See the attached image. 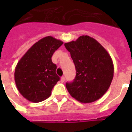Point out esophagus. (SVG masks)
Returning a JSON list of instances; mask_svg holds the SVG:
<instances>
[{"mask_svg": "<svg viewBox=\"0 0 132 132\" xmlns=\"http://www.w3.org/2000/svg\"><path fill=\"white\" fill-rule=\"evenodd\" d=\"M65 77L63 76L61 77V82H64V81H65Z\"/></svg>", "mask_w": 132, "mask_h": 132, "instance_id": "34e87169", "label": "esophagus"}]
</instances>
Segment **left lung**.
Wrapping results in <instances>:
<instances>
[{
    "label": "left lung",
    "instance_id": "left-lung-1",
    "mask_svg": "<svg viewBox=\"0 0 132 132\" xmlns=\"http://www.w3.org/2000/svg\"><path fill=\"white\" fill-rule=\"evenodd\" d=\"M76 69V76L66 83L71 96L82 103H90L102 97L114 77L112 60L104 47L93 38L80 36L65 43Z\"/></svg>",
    "mask_w": 132,
    "mask_h": 132
}]
</instances>
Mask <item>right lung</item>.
<instances>
[{
    "label": "right lung",
    "mask_w": 132,
    "mask_h": 132,
    "mask_svg": "<svg viewBox=\"0 0 132 132\" xmlns=\"http://www.w3.org/2000/svg\"><path fill=\"white\" fill-rule=\"evenodd\" d=\"M63 44L52 36L45 37L34 44L17 63L14 72L16 87L28 101L36 103L50 96L60 79L52 57Z\"/></svg>",
    "instance_id": "right-lung-1"
}]
</instances>
